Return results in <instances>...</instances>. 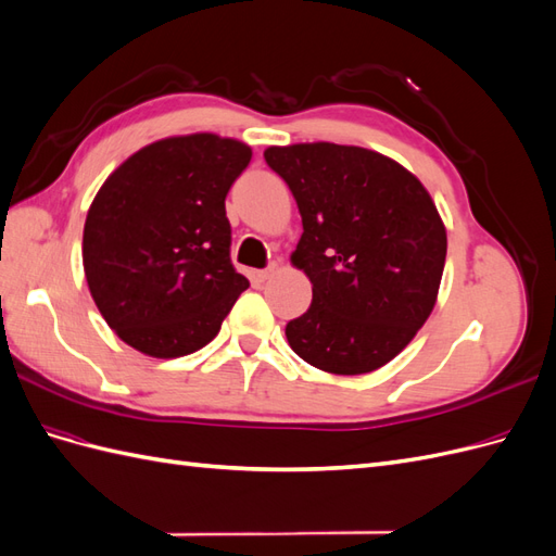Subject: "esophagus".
<instances>
[{
	"label": "esophagus",
	"mask_w": 556,
	"mask_h": 556,
	"mask_svg": "<svg viewBox=\"0 0 556 556\" xmlns=\"http://www.w3.org/2000/svg\"><path fill=\"white\" fill-rule=\"evenodd\" d=\"M276 274V264H271L268 268H262V271H255V278L260 280V282H264V280H268Z\"/></svg>",
	"instance_id": "34e87169"
}]
</instances>
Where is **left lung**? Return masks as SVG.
Returning a JSON list of instances; mask_svg holds the SVG:
<instances>
[{"mask_svg": "<svg viewBox=\"0 0 556 556\" xmlns=\"http://www.w3.org/2000/svg\"><path fill=\"white\" fill-rule=\"evenodd\" d=\"M264 160L296 199L304 233L290 260L313 285L311 308L285 327L290 348L327 374L376 371L435 306L447 233L433 199L357 146H271Z\"/></svg>", "mask_w": 556, "mask_h": 556, "instance_id": "left-lung-1", "label": "left lung"}]
</instances>
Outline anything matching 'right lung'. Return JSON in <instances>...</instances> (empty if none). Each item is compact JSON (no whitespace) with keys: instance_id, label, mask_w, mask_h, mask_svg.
Wrapping results in <instances>:
<instances>
[{"instance_id":"1","label":"right lung","mask_w":556,"mask_h":556,"mask_svg":"<svg viewBox=\"0 0 556 556\" xmlns=\"http://www.w3.org/2000/svg\"><path fill=\"white\" fill-rule=\"evenodd\" d=\"M250 146L199 131L141 148L104 180L83 229L99 313L134 350L174 359L211 343L250 288L229 257L225 197Z\"/></svg>"}]
</instances>
